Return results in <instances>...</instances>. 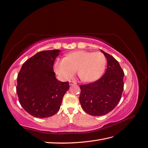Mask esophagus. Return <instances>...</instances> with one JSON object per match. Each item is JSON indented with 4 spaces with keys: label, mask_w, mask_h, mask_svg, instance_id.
<instances>
[{
    "label": "esophagus",
    "mask_w": 148,
    "mask_h": 148,
    "mask_svg": "<svg viewBox=\"0 0 148 148\" xmlns=\"http://www.w3.org/2000/svg\"><path fill=\"white\" fill-rule=\"evenodd\" d=\"M73 84H76V82L73 81H69V85H73Z\"/></svg>",
    "instance_id": "1"
}]
</instances>
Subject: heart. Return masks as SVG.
Instances as JSON below:
<instances>
[{
  "mask_svg": "<svg viewBox=\"0 0 148 148\" xmlns=\"http://www.w3.org/2000/svg\"><path fill=\"white\" fill-rule=\"evenodd\" d=\"M106 66V58L103 53L78 50L67 54L63 59L57 60L53 67L56 73L63 79L71 78L77 71L81 81L94 82L102 76Z\"/></svg>",
  "mask_w": 148,
  "mask_h": 148,
  "instance_id": "obj_1",
  "label": "heart"
}]
</instances>
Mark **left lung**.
<instances>
[{"instance_id":"1","label":"left lung","mask_w":148,"mask_h":148,"mask_svg":"<svg viewBox=\"0 0 148 148\" xmlns=\"http://www.w3.org/2000/svg\"><path fill=\"white\" fill-rule=\"evenodd\" d=\"M101 51L107 60L105 73L97 81L80 85L79 101L82 108L92 116L104 115L113 110L121 100L124 85V73L119 62Z\"/></svg>"}]
</instances>
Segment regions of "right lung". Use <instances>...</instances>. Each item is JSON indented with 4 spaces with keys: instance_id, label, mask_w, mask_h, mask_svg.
Masks as SVG:
<instances>
[{
    "instance_id": "right-lung-1",
    "label": "right lung",
    "mask_w": 148,
    "mask_h": 148,
    "mask_svg": "<svg viewBox=\"0 0 148 148\" xmlns=\"http://www.w3.org/2000/svg\"><path fill=\"white\" fill-rule=\"evenodd\" d=\"M60 50L36 53L21 67L17 79L16 92L19 103L35 117L47 118L59 110L69 82L58 81L53 71L55 60Z\"/></svg>"
}]
</instances>
